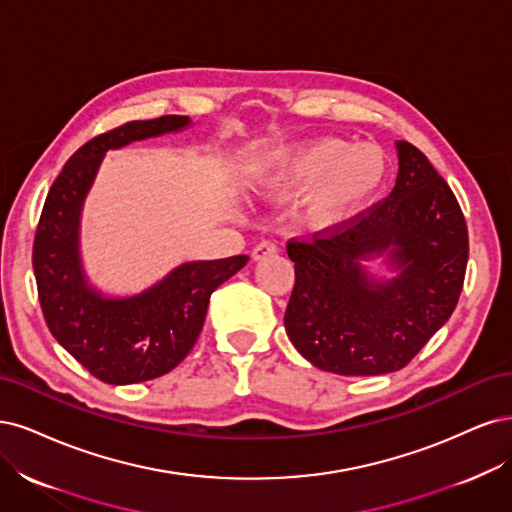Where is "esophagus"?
<instances>
[{"label":"esophagus","mask_w":512,"mask_h":512,"mask_svg":"<svg viewBox=\"0 0 512 512\" xmlns=\"http://www.w3.org/2000/svg\"><path fill=\"white\" fill-rule=\"evenodd\" d=\"M276 244L274 242H259L255 249H253V253H251V257H253V261H261V259H266V257H272V255H276Z\"/></svg>","instance_id":"34e87169"}]
</instances>
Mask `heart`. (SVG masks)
Returning a JSON list of instances; mask_svg holds the SVG:
<instances>
[{
    "label": "heart",
    "instance_id": "heart-1",
    "mask_svg": "<svg viewBox=\"0 0 512 512\" xmlns=\"http://www.w3.org/2000/svg\"><path fill=\"white\" fill-rule=\"evenodd\" d=\"M385 155L374 144L317 138L261 157L246 189L268 202H289L306 191L300 214L310 227H332L366 204L385 178Z\"/></svg>",
    "mask_w": 512,
    "mask_h": 512
}]
</instances>
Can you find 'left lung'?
<instances>
[{"mask_svg": "<svg viewBox=\"0 0 512 512\" xmlns=\"http://www.w3.org/2000/svg\"><path fill=\"white\" fill-rule=\"evenodd\" d=\"M385 202L329 236L289 242L295 287L285 329L319 370L376 376L404 368L449 321L464 287L468 229L427 157L398 140ZM378 258L392 272L376 275Z\"/></svg>", "mask_w": 512, "mask_h": 512, "instance_id": "8db88e82", "label": "left lung"}]
</instances>
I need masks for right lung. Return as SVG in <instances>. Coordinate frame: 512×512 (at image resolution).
<instances>
[{
  "instance_id": "obj_1",
  "label": "right lung",
  "mask_w": 512,
  "mask_h": 512,
  "mask_svg": "<svg viewBox=\"0 0 512 512\" xmlns=\"http://www.w3.org/2000/svg\"><path fill=\"white\" fill-rule=\"evenodd\" d=\"M191 125L189 117L170 114L93 138L65 163L44 202L34 274L46 325L78 364L108 385L151 381L176 368L202 332L212 291L249 261L246 255L185 261L127 295L93 285L82 263V210L106 153Z\"/></svg>"
}]
</instances>
